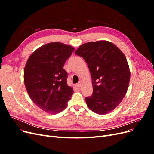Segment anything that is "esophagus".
<instances>
[{
  "label": "esophagus",
  "instance_id": "esophagus-1",
  "mask_svg": "<svg viewBox=\"0 0 154 154\" xmlns=\"http://www.w3.org/2000/svg\"><path fill=\"white\" fill-rule=\"evenodd\" d=\"M82 85V83L81 82H79L78 83H77V84L76 85V86L78 87V88H80Z\"/></svg>",
  "mask_w": 154,
  "mask_h": 154
}]
</instances>
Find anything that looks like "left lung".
I'll list each match as a JSON object with an SVG mask.
<instances>
[{
	"instance_id": "8db88e82",
	"label": "left lung",
	"mask_w": 154,
	"mask_h": 154,
	"mask_svg": "<svg viewBox=\"0 0 154 154\" xmlns=\"http://www.w3.org/2000/svg\"><path fill=\"white\" fill-rule=\"evenodd\" d=\"M75 53L84 58L91 74L93 93L85 97L87 105L97 114L110 112L122 102L128 88L130 72L125 54L106 40L83 44Z\"/></svg>"
}]
</instances>
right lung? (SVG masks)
Wrapping results in <instances>:
<instances>
[{
    "label": "right lung",
    "instance_id": "1",
    "mask_svg": "<svg viewBox=\"0 0 154 154\" xmlns=\"http://www.w3.org/2000/svg\"><path fill=\"white\" fill-rule=\"evenodd\" d=\"M74 48L60 42H51L32 53L26 62L24 80L33 103L45 112L58 114L67 106L73 88L67 85L63 66Z\"/></svg>",
    "mask_w": 154,
    "mask_h": 154
}]
</instances>
